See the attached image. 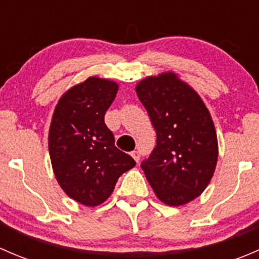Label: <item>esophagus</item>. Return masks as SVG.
I'll return each mask as SVG.
<instances>
[{
    "mask_svg": "<svg viewBox=\"0 0 259 259\" xmlns=\"http://www.w3.org/2000/svg\"><path fill=\"white\" fill-rule=\"evenodd\" d=\"M132 156H133V158H134V160L137 161V163H139V160H140V154H139V151H137V150L132 151Z\"/></svg>",
    "mask_w": 259,
    "mask_h": 259,
    "instance_id": "obj_1",
    "label": "esophagus"
}]
</instances>
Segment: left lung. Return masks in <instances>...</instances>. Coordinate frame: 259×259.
<instances>
[{"label": "left lung", "instance_id": "left-lung-1", "mask_svg": "<svg viewBox=\"0 0 259 259\" xmlns=\"http://www.w3.org/2000/svg\"><path fill=\"white\" fill-rule=\"evenodd\" d=\"M156 133L142 169L156 197L187 204L209 184L218 160L213 120L200 96L174 72L149 76L135 88Z\"/></svg>", "mask_w": 259, "mask_h": 259}]
</instances>
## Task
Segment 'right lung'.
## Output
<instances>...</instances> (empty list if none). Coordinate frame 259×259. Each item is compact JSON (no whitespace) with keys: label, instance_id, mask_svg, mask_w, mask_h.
<instances>
[{"label":"right lung","instance_id":"add662e5","mask_svg":"<svg viewBox=\"0 0 259 259\" xmlns=\"http://www.w3.org/2000/svg\"><path fill=\"white\" fill-rule=\"evenodd\" d=\"M117 89L114 81L89 77L61 96L52 115L49 151L55 177L70 198L86 207L105 202L119 177L137 164L115 146L104 121Z\"/></svg>","mask_w":259,"mask_h":259}]
</instances>
